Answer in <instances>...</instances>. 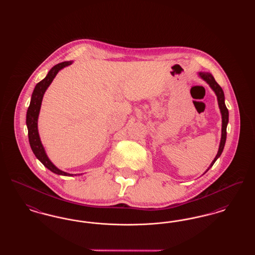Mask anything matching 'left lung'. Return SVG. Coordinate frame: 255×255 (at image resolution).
Wrapping results in <instances>:
<instances>
[{"instance_id":"8db88e82","label":"left lung","mask_w":255,"mask_h":255,"mask_svg":"<svg viewBox=\"0 0 255 255\" xmlns=\"http://www.w3.org/2000/svg\"><path fill=\"white\" fill-rule=\"evenodd\" d=\"M200 76L207 82V84L211 87V89L215 92L217 99H218L219 108L221 110L222 113V137H221V142H220V147H219L218 153L216 155V157L214 158V160L212 161L210 167L214 164V162L216 161V159L221 156L225 143H226V139H227V126H228V122H229V110L227 108L226 104H225V96H224V92L223 89L221 88V86L215 81L214 77L211 75V73H200ZM209 167V168H210ZM208 168V169H209ZM207 169V170H208Z\"/></svg>"}]
</instances>
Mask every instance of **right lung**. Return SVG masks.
<instances>
[{"instance_id": "add662e5", "label": "right lung", "mask_w": 255, "mask_h": 255, "mask_svg": "<svg viewBox=\"0 0 255 255\" xmlns=\"http://www.w3.org/2000/svg\"><path fill=\"white\" fill-rule=\"evenodd\" d=\"M71 64H72L71 61H66V62H62V63L55 65L54 67L51 68L48 75L43 80H41L39 83H37L34 88V91L32 93V96H31L30 104H29L28 109L26 112V126H27V130H28V140H29V144H30V147H31L34 155L48 169L55 174L63 175V176H73V175L66 173L64 171H61L57 167H55L52 164V162L49 160V158L47 157L44 147L42 145L40 137H39L38 129H37V121H38V116H39V111L41 108L43 96H44L46 90L48 89V87L52 82L53 78L55 77V75L60 71L61 69H63L66 66H69Z\"/></svg>"}]
</instances>
